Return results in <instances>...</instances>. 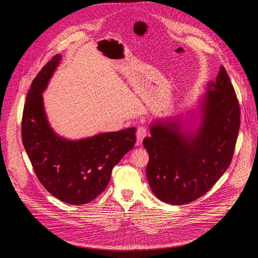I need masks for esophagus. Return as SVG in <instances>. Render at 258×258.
I'll list each match as a JSON object with an SVG mask.
<instances>
[{"label":"esophagus","instance_id":"esophagus-1","mask_svg":"<svg viewBox=\"0 0 258 258\" xmlns=\"http://www.w3.org/2000/svg\"><path fill=\"white\" fill-rule=\"evenodd\" d=\"M147 134H148V132H147V128H146V127L141 126V127L138 128L137 134H136V136H137V144H138V145H141V144H142V142H143V140L145 139V137L147 136Z\"/></svg>","mask_w":258,"mask_h":258}]
</instances>
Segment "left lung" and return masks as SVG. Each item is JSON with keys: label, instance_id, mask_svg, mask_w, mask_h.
<instances>
[{"label": "left lung", "instance_id": "obj_1", "mask_svg": "<svg viewBox=\"0 0 258 258\" xmlns=\"http://www.w3.org/2000/svg\"><path fill=\"white\" fill-rule=\"evenodd\" d=\"M196 133H182L177 120L156 121L144 139L147 179L162 202L182 205L206 192L232 162L240 128V105L227 70L220 66L201 104Z\"/></svg>", "mask_w": 258, "mask_h": 258}]
</instances>
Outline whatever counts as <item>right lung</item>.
<instances>
[{
    "label": "right lung",
    "mask_w": 258,
    "mask_h": 258,
    "mask_svg": "<svg viewBox=\"0 0 258 258\" xmlns=\"http://www.w3.org/2000/svg\"><path fill=\"white\" fill-rule=\"evenodd\" d=\"M60 60L55 55L32 81L23 108L22 143L45 189L63 202L82 205L106 189L112 168L134 148L136 127L79 141L59 137L47 120L42 94Z\"/></svg>",
    "instance_id": "add662e5"
}]
</instances>
